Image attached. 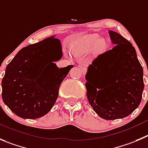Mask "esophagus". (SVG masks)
I'll return each instance as SVG.
<instances>
[{"label": "esophagus", "mask_w": 148, "mask_h": 148, "mask_svg": "<svg viewBox=\"0 0 148 148\" xmlns=\"http://www.w3.org/2000/svg\"><path fill=\"white\" fill-rule=\"evenodd\" d=\"M79 67L81 69V70H82V73L84 75H85L86 73V71H87V69L85 67H83L82 65H79Z\"/></svg>", "instance_id": "1"}]
</instances>
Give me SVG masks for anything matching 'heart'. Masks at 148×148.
Returning <instances> with one entry per match:
<instances>
[{"mask_svg": "<svg viewBox=\"0 0 148 148\" xmlns=\"http://www.w3.org/2000/svg\"><path fill=\"white\" fill-rule=\"evenodd\" d=\"M106 48L107 42L105 39H101L97 35H92L77 43L74 47V51L78 55H84L91 54L94 51L102 53Z\"/></svg>", "mask_w": 148, "mask_h": 148, "instance_id": "obj_1", "label": "heart"}]
</instances>
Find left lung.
I'll return each instance as SVG.
<instances>
[{
    "label": "left lung",
    "instance_id": "obj_1",
    "mask_svg": "<svg viewBox=\"0 0 148 148\" xmlns=\"http://www.w3.org/2000/svg\"><path fill=\"white\" fill-rule=\"evenodd\" d=\"M108 33L115 46L88 66L86 88L95 112L105 120H115L126 117L140 105L143 69L132 43L116 32Z\"/></svg>",
    "mask_w": 148,
    "mask_h": 148
}]
</instances>
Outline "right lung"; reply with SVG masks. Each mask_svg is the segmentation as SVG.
I'll use <instances>...</instances> for the list:
<instances>
[{"mask_svg": "<svg viewBox=\"0 0 148 148\" xmlns=\"http://www.w3.org/2000/svg\"><path fill=\"white\" fill-rule=\"evenodd\" d=\"M51 36L21 49L7 65L2 80L3 101L22 119H35L54 106L59 88L73 65L59 68L61 42Z\"/></svg>", "mask_w": 148, "mask_h": 148, "instance_id": "obj_1", "label": "right lung"}]
</instances>
